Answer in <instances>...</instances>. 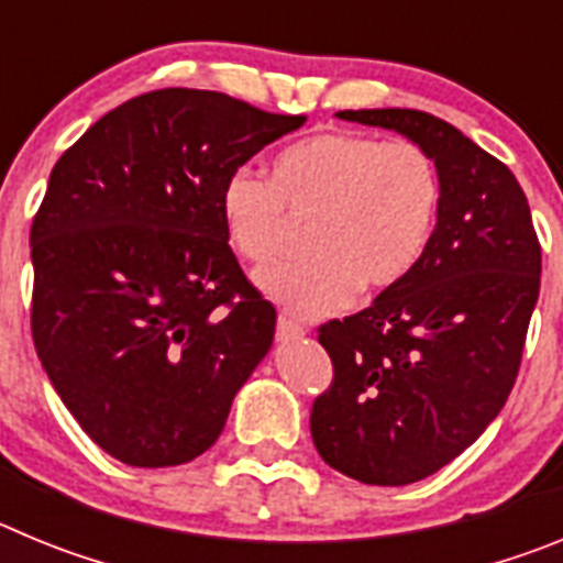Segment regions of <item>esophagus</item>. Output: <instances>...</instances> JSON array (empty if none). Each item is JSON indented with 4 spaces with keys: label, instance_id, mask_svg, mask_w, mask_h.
Masks as SVG:
<instances>
[{
    "label": "esophagus",
    "instance_id": "esophagus-1",
    "mask_svg": "<svg viewBox=\"0 0 563 563\" xmlns=\"http://www.w3.org/2000/svg\"><path fill=\"white\" fill-rule=\"evenodd\" d=\"M305 327L301 324H296V321H290V318H278V324H276V335H278V341H292V338H301L305 335Z\"/></svg>",
    "mask_w": 563,
    "mask_h": 563
}]
</instances>
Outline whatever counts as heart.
Returning <instances> with one entry per match:
<instances>
[{"label": "heart", "instance_id": "1", "mask_svg": "<svg viewBox=\"0 0 563 563\" xmlns=\"http://www.w3.org/2000/svg\"><path fill=\"white\" fill-rule=\"evenodd\" d=\"M440 174L426 148L357 132H321L273 161L271 183L236 168L220 191L231 245L253 265L282 251L287 213L312 217L310 256L256 273L258 290L296 318H324L357 290L409 276L431 242Z\"/></svg>", "mask_w": 563, "mask_h": 563}]
</instances>
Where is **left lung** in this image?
Returning <instances> with one entry per match:
<instances>
[{"mask_svg": "<svg viewBox=\"0 0 563 563\" xmlns=\"http://www.w3.org/2000/svg\"><path fill=\"white\" fill-rule=\"evenodd\" d=\"M429 152L440 174L431 242L415 271L357 316L321 327L335 377L310 431L330 467L363 485L437 474L496 420L539 301L541 247L514 172L420 109H343Z\"/></svg>", "mask_w": 563, "mask_h": 563, "instance_id": "obj_1", "label": "left lung"}]
</instances>
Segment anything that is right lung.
<instances>
[{
	"mask_svg": "<svg viewBox=\"0 0 563 563\" xmlns=\"http://www.w3.org/2000/svg\"><path fill=\"white\" fill-rule=\"evenodd\" d=\"M305 121L157 89L103 114L49 172L30 228L33 343L69 415L123 465L206 454L271 352L276 310L228 245L220 191Z\"/></svg>",
	"mask_w": 563,
	"mask_h": 563,
	"instance_id": "obj_1",
	"label": "right lung"
}]
</instances>
